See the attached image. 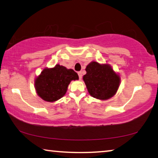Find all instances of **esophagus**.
Returning <instances> with one entry per match:
<instances>
[{"label":"esophagus","mask_w":158,"mask_h":158,"mask_svg":"<svg viewBox=\"0 0 158 158\" xmlns=\"http://www.w3.org/2000/svg\"><path fill=\"white\" fill-rule=\"evenodd\" d=\"M78 75L79 77V79H82V73L81 72H78Z\"/></svg>","instance_id":"1"}]
</instances>
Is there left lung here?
<instances>
[{
	"instance_id": "obj_1",
	"label": "left lung",
	"mask_w": 158,
	"mask_h": 158,
	"mask_svg": "<svg viewBox=\"0 0 158 158\" xmlns=\"http://www.w3.org/2000/svg\"><path fill=\"white\" fill-rule=\"evenodd\" d=\"M86 74L83 79L92 97L105 100L116 94L121 78L109 64H100L95 61L90 63L85 68Z\"/></svg>"
}]
</instances>
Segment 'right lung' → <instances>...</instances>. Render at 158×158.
Here are the masks:
<instances>
[{
	"mask_svg": "<svg viewBox=\"0 0 158 158\" xmlns=\"http://www.w3.org/2000/svg\"><path fill=\"white\" fill-rule=\"evenodd\" d=\"M77 79L78 74L73 69L57 64L54 68L42 70L35 80V88L42 100L52 102L63 97L69 83Z\"/></svg>",
	"mask_w": 158,
	"mask_h": 158,
	"instance_id": "obj_1",
	"label": "right lung"
}]
</instances>
